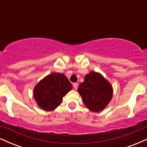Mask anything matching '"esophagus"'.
<instances>
[{"instance_id": "1", "label": "esophagus", "mask_w": 147, "mask_h": 147, "mask_svg": "<svg viewBox=\"0 0 147 147\" xmlns=\"http://www.w3.org/2000/svg\"><path fill=\"white\" fill-rule=\"evenodd\" d=\"M73 88H74V89H77V88H78V84L77 83H74L73 84Z\"/></svg>"}]
</instances>
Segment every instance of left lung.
<instances>
[{
	"label": "left lung",
	"mask_w": 147,
	"mask_h": 147,
	"mask_svg": "<svg viewBox=\"0 0 147 147\" xmlns=\"http://www.w3.org/2000/svg\"><path fill=\"white\" fill-rule=\"evenodd\" d=\"M78 92L84 104L92 112L102 111L113 96L111 85L100 74L90 72L78 87Z\"/></svg>",
	"instance_id": "obj_1"
}]
</instances>
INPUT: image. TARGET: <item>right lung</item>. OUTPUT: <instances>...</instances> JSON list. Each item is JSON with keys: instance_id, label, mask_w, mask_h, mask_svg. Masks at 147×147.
Segmentation results:
<instances>
[{"instance_id": "obj_1", "label": "right lung", "mask_w": 147, "mask_h": 147, "mask_svg": "<svg viewBox=\"0 0 147 147\" xmlns=\"http://www.w3.org/2000/svg\"><path fill=\"white\" fill-rule=\"evenodd\" d=\"M71 89L72 84L65 75L54 72L35 86L34 97L42 109L50 111L60 105L63 96Z\"/></svg>"}]
</instances>
